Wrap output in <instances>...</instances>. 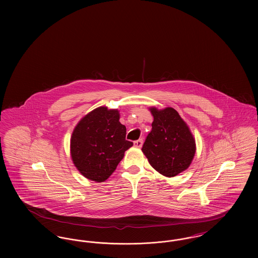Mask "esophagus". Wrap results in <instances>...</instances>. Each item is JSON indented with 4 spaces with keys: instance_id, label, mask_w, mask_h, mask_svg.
<instances>
[{
    "instance_id": "obj_1",
    "label": "esophagus",
    "mask_w": 258,
    "mask_h": 258,
    "mask_svg": "<svg viewBox=\"0 0 258 258\" xmlns=\"http://www.w3.org/2000/svg\"><path fill=\"white\" fill-rule=\"evenodd\" d=\"M142 144H143V139H138L134 142V146L135 148H141L142 147Z\"/></svg>"
}]
</instances>
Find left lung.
Masks as SVG:
<instances>
[{
  "instance_id": "1",
  "label": "left lung",
  "mask_w": 258,
  "mask_h": 258,
  "mask_svg": "<svg viewBox=\"0 0 258 258\" xmlns=\"http://www.w3.org/2000/svg\"><path fill=\"white\" fill-rule=\"evenodd\" d=\"M154 121L142 152L154 169L174 177L188 168L196 154V140L187 124L172 107H150Z\"/></svg>"
}]
</instances>
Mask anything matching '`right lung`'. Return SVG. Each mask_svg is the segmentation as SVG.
Instances as JSON below:
<instances>
[{
  "instance_id": "right-lung-1",
  "label": "right lung",
  "mask_w": 258,
  "mask_h": 258,
  "mask_svg": "<svg viewBox=\"0 0 258 258\" xmlns=\"http://www.w3.org/2000/svg\"><path fill=\"white\" fill-rule=\"evenodd\" d=\"M117 109L100 106L85 115L74 127L71 156L85 178L101 183L107 180L134 145L125 140L126 128L119 122Z\"/></svg>"
}]
</instances>
